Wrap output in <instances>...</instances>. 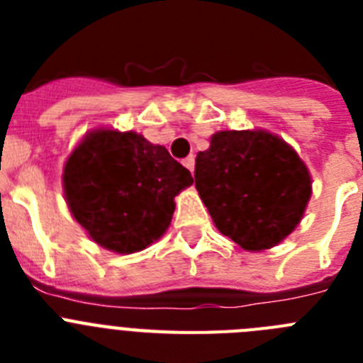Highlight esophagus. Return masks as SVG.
Wrapping results in <instances>:
<instances>
[{
	"label": "esophagus",
	"mask_w": 363,
	"mask_h": 363,
	"mask_svg": "<svg viewBox=\"0 0 363 363\" xmlns=\"http://www.w3.org/2000/svg\"><path fill=\"white\" fill-rule=\"evenodd\" d=\"M184 165L187 167V169L192 172V174H194V156H189V158H185L184 160Z\"/></svg>",
	"instance_id": "1"
}]
</instances>
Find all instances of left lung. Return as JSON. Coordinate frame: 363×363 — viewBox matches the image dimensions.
Here are the masks:
<instances>
[{
  "label": "left lung",
  "mask_w": 363,
  "mask_h": 363,
  "mask_svg": "<svg viewBox=\"0 0 363 363\" xmlns=\"http://www.w3.org/2000/svg\"><path fill=\"white\" fill-rule=\"evenodd\" d=\"M196 191L223 236L259 252L298 227L313 194L303 160L264 129L218 130L196 156Z\"/></svg>",
  "instance_id": "8db88e82"
}]
</instances>
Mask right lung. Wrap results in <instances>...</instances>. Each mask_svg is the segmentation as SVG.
Returning a JSON list of instances; mask_svg holds the SVG:
<instances>
[{
  "label": "right lung",
  "instance_id": "add662e5",
  "mask_svg": "<svg viewBox=\"0 0 363 363\" xmlns=\"http://www.w3.org/2000/svg\"><path fill=\"white\" fill-rule=\"evenodd\" d=\"M62 178L74 220L92 242L118 255L143 251L162 238L171 225L174 196L194 182L163 145L107 127L79 140Z\"/></svg>",
  "mask_w": 363,
  "mask_h": 363
}]
</instances>
